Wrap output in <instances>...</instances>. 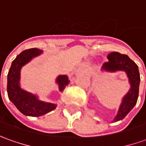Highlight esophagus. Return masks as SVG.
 I'll return each instance as SVG.
<instances>
[{"instance_id": "1", "label": "esophagus", "mask_w": 146, "mask_h": 146, "mask_svg": "<svg viewBox=\"0 0 146 146\" xmlns=\"http://www.w3.org/2000/svg\"><path fill=\"white\" fill-rule=\"evenodd\" d=\"M84 70V67H80V68H79L77 71H83Z\"/></svg>"}]
</instances>
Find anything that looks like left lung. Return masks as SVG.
<instances>
[{
    "instance_id": "left-lung-1",
    "label": "left lung",
    "mask_w": 146,
    "mask_h": 146,
    "mask_svg": "<svg viewBox=\"0 0 146 146\" xmlns=\"http://www.w3.org/2000/svg\"><path fill=\"white\" fill-rule=\"evenodd\" d=\"M107 58L109 61L104 63L102 70L109 72L124 71L127 76L131 86L128 93L123 98L118 114L114 119V122H117L124 119L137 104L141 81L140 73L137 65L132 59L129 58V57L126 54L112 52L108 54Z\"/></svg>"
}]
</instances>
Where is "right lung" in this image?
<instances>
[{
	"label": "right lung",
	"instance_id": "obj_1",
	"mask_svg": "<svg viewBox=\"0 0 146 146\" xmlns=\"http://www.w3.org/2000/svg\"><path fill=\"white\" fill-rule=\"evenodd\" d=\"M42 51L38 48H29L19 53L12 62L7 76V93L9 99L14 103L22 114L27 116H41L52 111L57 105L39 100L36 95L25 91L20 87V70L22 66L29 62L31 59L39 56ZM56 82L58 84L59 90L63 91L69 84L66 76H59Z\"/></svg>",
	"mask_w": 146,
	"mask_h": 146
}]
</instances>
